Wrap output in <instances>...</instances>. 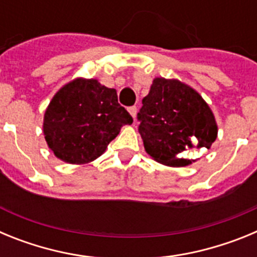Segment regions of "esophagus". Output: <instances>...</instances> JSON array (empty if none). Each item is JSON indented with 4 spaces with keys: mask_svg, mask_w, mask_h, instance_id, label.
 Segmentation results:
<instances>
[{
    "mask_svg": "<svg viewBox=\"0 0 257 257\" xmlns=\"http://www.w3.org/2000/svg\"><path fill=\"white\" fill-rule=\"evenodd\" d=\"M128 112H130V114L133 115V118H134V119H135V118H136V113H138V108H136L135 105L130 106V108H128Z\"/></svg>",
    "mask_w": 257,
    "mask_h": 257,
    "instance_id": "esophagus-1",
    "label": "esophagus"
}]
</instances>
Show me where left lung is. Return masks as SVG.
Masks as SVG:
<instances>
[{
    "instance_id": "left-lung-1",
    "label": "left lung",
    "mask_w": 257,
    "mask_h": 257,
    "mask_svg": "<svg viewBox=\"0 0 257 257\" xmlns=\"http://www.w3.org/2000/svg\"><path fill=\"white\" fill-rule=\"evenodd\" d=\"M147 153L171 167L188 166V149L206 148L216 140L217 126L201 95L176 79L156 78L138 113Z\"/></svg>"
}]
</instances>
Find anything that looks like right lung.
<instances>
[{"mask_svg": "<svg viewBox=\"0 0 257 257\" xmlns=\"http://www.w3.org/2000/svg\"><path fill=\"white\" fill-rule=\"evenodd\" d=\"M133 117L118 103L114 88L96 79L77 78L60 88L47 106L45 139L58 158L87 163L104 153L108 144Z\"/></svg>", "mask_w": 257, "mask_h": 257, "instance_id": "add662e5", "label": "right lung"}]
</instances>
